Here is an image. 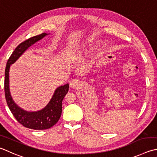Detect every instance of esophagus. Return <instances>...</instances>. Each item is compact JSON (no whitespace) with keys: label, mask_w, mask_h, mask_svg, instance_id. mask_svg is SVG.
<instances>
[{"label":"esophagus","mask_w":157,"mask_h":157,"mask_svg":"<svg viewBox=\"0 0 157 157\" xmlns=\"http://www.w3.org/2000/svg\"><path fill=\"white\" fill-rule=\"evenodd\" d=\"M70 87L72 88H75L79 86V81L78 79H72L71 81L69 82Z\"/></svg>","instance_id":"34e87169"}]
</instances>
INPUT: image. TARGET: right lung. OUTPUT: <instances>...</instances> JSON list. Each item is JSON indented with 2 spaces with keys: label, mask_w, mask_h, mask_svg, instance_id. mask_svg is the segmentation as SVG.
I'll use <instances>...</instances> for the list:
<instances>
[{
  "label": "right lung",
  "mask_w": 157,
  "mask_h": 157,
  "mask_svg": "<svg viewBox=\"0 0 157 157\" xmlns=\"http://www.w3.org/2000/svg\"><path fill=\"white\" fill-rule=\"evenodd\" d=\"M48 35V34L44 33L39 35L33 36L18 45L8 59L5 72V94L9 109L21 124L26 128L35 130L48 129L56 124L62 113L63 100L69 91V84L57 88L50 102L44 108L36 112H28L18 106L12 99L9 89V69L11 64H13L28 48Z\"/></svg>",
  "instance_id": "1"
}]
</instances>
